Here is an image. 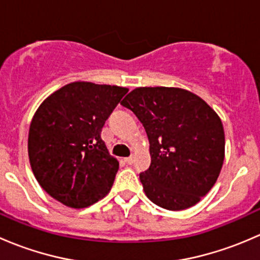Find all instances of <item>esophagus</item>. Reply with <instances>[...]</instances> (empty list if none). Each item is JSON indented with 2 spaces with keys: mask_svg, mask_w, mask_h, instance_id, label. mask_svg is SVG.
I'll return each mask as SVG.
<instances>
[{
  "mask_svg": "<svg viewBox=\"0 0 260 260\" xmlns=\"http://www.w3.org/2000/svg\"><path fill=\"white\" fill-rule=\"evenodd\" d=\"M124 162H125V164H128V165H132L133 162H135V157H133V156L127 157V158H124Z\"/></svg>",
  "mask_w": 260,
  "mask_h": 260,
  "instance_id": "34e87169",
  "label": "esophagus"
}]
</instances>
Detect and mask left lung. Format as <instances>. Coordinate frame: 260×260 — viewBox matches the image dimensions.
<instances>
[{"mask_svg": "<svg viewBox=\"0 0 260 260\" xmlns=\"http://www.w3.org/2000/svg\"><path fill=\"white\" fill-rule=\"evenodd\" d=\"M145 127L151 166L140 175L147 198L167 210H183L205 196L219 177L225 136L219 115L180 88H137L122 102Z\"/></svg>", "mask_w": 260, "mask_h": 260, "instance_id": "left-lung-1", "label": "left lung"}]
</instances>
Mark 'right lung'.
I'll use <instances>...</instances> for the list:
<instances>
[{
  "label": "right lung",
  "mask_w": 260,
  "mask_h": 260,
  "mask_svg": "<svg viewBox=\"0 0 260 260\" xmlns=\"http://www.w3.org/2000/svg\"><path fill=\"white\" fill-rule=\"evenodd\" d=\"M127 88L75 81L39 107L28 132V158L41 187L55 200L81 209L111 190L119 164L102 128Z\"/></svg>",
  "instance_id": "obj_1"
}]
</instances>
